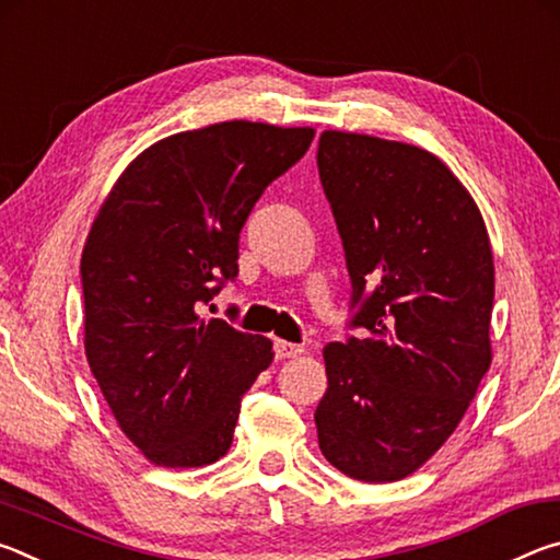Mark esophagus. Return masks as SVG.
Wrapping results in <instances>:
<instances>
[{
  "label": "esophagus",
  "instance_id": "esophagus-1",
  "mask_svg": "<svg viewBox=\"0 0 560 560\" xmlns=\"http://www.w3.org/2000/svg\"><path fill=\"white\" fill-rule=\"evenodd\" d=\"M273 350H277V358H296V355H301L303 353V346H299V343H289V340H277V343H273Z\"/></svg>",
  "mask_w": 560,
  "mask_h": 560
}]
</instances>
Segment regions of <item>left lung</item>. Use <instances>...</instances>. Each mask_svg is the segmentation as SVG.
<instances>
[{
	"instance_id": "left-lung-1",
	"label": "left lung",
	"mask_w": 560,
	"mask_h": 560,
	"mask_svg": "<svg viewBox=\"0 0 560 560\" xmlns=\"http://www.w3.org/2000/svg\"><path fill=\"white\" fill-rule=\"evenodd\" d=\"M318 175L353 283L324 348L318 447L350 479H405L457 430L491 365L494 257L477 202L428 150L324 130Z\"/></svg>"
}]
</instances>
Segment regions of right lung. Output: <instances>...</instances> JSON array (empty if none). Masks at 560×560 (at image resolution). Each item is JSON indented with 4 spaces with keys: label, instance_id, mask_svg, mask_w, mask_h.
<instances>
[{
    "label": "right lung",
    "instance_id": "right-lung-1",
    "mask_svg": "<svg viewBox=\"0 0 560 560\" xmlns=\"http://www.w3.org/2000/svg\"><path fill=\"white\" fill-rule=\"evenodd\" d=\"M314 136L249 120L175 132L122 170L93 220L83 346L118 428L158 467L224 457L242 395L271 365L269 338L200 311L240 271L252 207Z\"/></svg>",
    "mask_w": 560,
    "mask_h": 560
}]
</instances>
